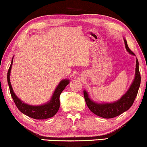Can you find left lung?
Wrapping results in <instances>:
<instances>
[{"instance_id":"obj_1","label":"left lung","mask_w":147,"mask_h":147,"mask_svg":"<svg viewBox=\"0 0 147 147\" xmlns=\"http://www.w3.org/2000/svg\"><path fill=\"white\" fill-rule=\"evenodd\" d=\"M125 45L127 51L130 54L135 55L128 47L126 40H125ZM140 81L141 77L139 71L138 60L136 59L135 79H134L131 86H130L129 89L125 93V95L121 97V99L115 102H112V103H96L90 99L88 93L86 92V90H84V95L85 100H86L88 108L90 109L91 112L94 114L104 118H114L123 114L125 111L128 110L131 107L138 94L139 87L140 86Z\"/></svg>"}]
</instances>
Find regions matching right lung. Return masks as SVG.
<instances>
[{
    "label": "right lung",
    "instance_id": "right-lung-1",
    "mask_svg": "<svg viewBox=\"0 0 147 147\" xmlns=\"http://www.w3.org/2000/svg\"><path fill=\"white\" fill-rule=\"evenodd\" d=\"M13 61V59H12ZM12 61L11 65H10L9 68L7 72V82L9 87L10 93H11V97L13 98L16 105L18 109L21 112L24 114L26 115L29 117H31L34 119L37 120H43L47 119L54 116L58 112L60 106L59 103V96L62 91L65 89L66 86L69 84V80L63 79L59 83L58 86L57 87L56 90H55L53 95L50 101L45 105H42L40 106H33L25 104L24 102L19 99L15 94L12 89L11 82H10V72H11V68L12 66Z\"/></svg>",
    "mask_w": 147,
    "mask_h": 147
}]
</instances>
